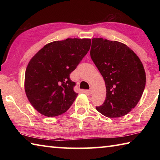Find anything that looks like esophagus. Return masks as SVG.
I'll return each instance as SVG.
<instances>
[{"mask_svg": "<svg viewBox=\"0 0 160 160\" xmlns=\"http://www.w3.org/2000/svg\"><path fill=\"white\" fill-rule=\"evenodd\" d=\"M87 92L88 93V94H92L93 92V88H90V89L89 90L87 91Z\"/></svg>", "mask_w": 160, "mask_h": 160, "instance_id": "34e87169", "label": "esophagus"}]
</instances>
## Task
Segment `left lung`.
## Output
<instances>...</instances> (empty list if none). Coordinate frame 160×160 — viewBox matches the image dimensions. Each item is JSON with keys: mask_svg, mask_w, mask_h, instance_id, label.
<instances>
[{"mask_svg": "<svg viewBox=\"0 0 160 160\" xmlns=\"http://www.w3.org/2000/svg\"><path fill=\"white\" fill-rule=\"evenodd\" d=\"M90 56L107 88L105 101L97 110L109 118L125 116L144 91L146 75L142 62L126 44L102 38L92 39Z\"/></svg>", "mask_w": 160, "mask_h": 160, "instance_id": "obj_1", "label": "left lung"}]
</instances>
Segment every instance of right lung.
Listing matches in <instances>:
<instances>
[{"instance_id": "add662e5", "label": "right lung", "mask_w": 160, "mask_h": 160, "mask_svg": "<svg viewBox=\"0 0 160 160\" xmlns=\"http://www.w3.org/2000/svg\"><path fill=\"white\" fill-rule=\"evenodd\" d=\"M90 39H66L45 45L29 62L25 89L41 114L53 117L66 112L76 99L70 74L90 50Z\"/></svg>"}]
</instances>
